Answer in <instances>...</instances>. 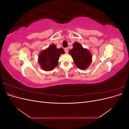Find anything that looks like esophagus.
<instances>
[{"mask_svg":"<svg viewBox=\"0 0 129 129\" xmlns=\"http://www.w3.org/2000/svg\"><path fill=\"white\" fill-rule=\"evenodd\" d=\"M68 50H69L68 48H64V51H65L66 53L67 54V53H68Z\"/></svg>","mask_w":129,"mask_h":129,"instance_id":"1","label":"esophagus"}]
</instances>
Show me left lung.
Segmentation results:
<instances>
[{
  "label": "left lung",
  "instance_id": "obj_1",
  "mask_svg": "<svg viewBox=\"0 0 129 129\" xmlns=\"http://www.w3.org/2000/svg\"><path fill=\"white\" fill-rule=\"evenodd\" d=\"M73 48L69 50V53L72 56L74 63L81 70L88 68L92 62V55L89 50L83 48L80 43L76 42L73 44Z\"/></svg>",
  "mask_w": 129,
  "mask_h": 129
}]
</instances>
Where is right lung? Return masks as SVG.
<instances>
[{
    "instance_id": "1",
    "label": "right lung",
    "mask_w": 129,
    "mask_h": 129,
    "mask_svg": "<svg viewBox=\"0 0 129 129\" xmlns=\"http://www.w3.org/2000/svg\"><path fill=\"white\" fill-rule=\"evenodd\" d=\"M64 53V50L62 48H57L55 44L50 45L40 52L38 56V63L42 70L51 71L57 66L61 54Z\"/></svg>"
}]
</instances>
